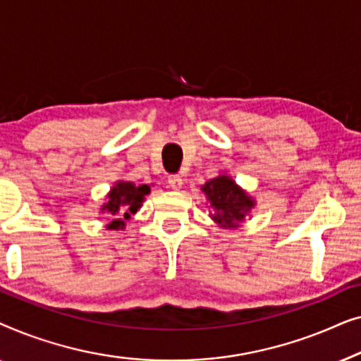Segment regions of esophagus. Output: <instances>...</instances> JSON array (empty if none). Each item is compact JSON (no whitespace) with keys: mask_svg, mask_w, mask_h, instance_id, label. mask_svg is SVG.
<instances>
[{"mask_svg":"<svg viewBox=\"0 0 361 361\" xmlns=\"http://www.w3.org/2000/svg\"><path fill=\"white\" fill-rule=\"evenodd\" d=\"M167 182H169V185L176 190L182 189V185H184V179H182V176H179V174L169 176V177H167Z\"/></svg>","mask_w":361,"mask_h":361,"instance_id":"obj_1","label":"esophagus"}]
</instances>
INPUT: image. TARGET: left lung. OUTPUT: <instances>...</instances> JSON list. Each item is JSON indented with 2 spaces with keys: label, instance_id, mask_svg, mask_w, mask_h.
Masks as SVG:
<instances>
[{
  "label": "left lung",
  "instance_id": "left-lung-1",
  "mask_svg": "<svg viewBox=\"0 0 361 361\" xmlns=\"http://www.w3.org/2000/svg\"><path fill=\"white\" fill-rule=\"evenodd\" d=\"M202 190L205 192L207 199L210 200V205L215 210V215L212 219L228 228L236 226L238 221L245 219V214H248L251 207L255 205L253 200L226 176H220L207 182Z\"/></svg>",
  "mask_w": 361,
  "mask_h": 361
}]
</instances>
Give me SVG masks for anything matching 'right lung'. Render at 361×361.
<instances>
[{
    "label": "right lung",
    "instance_id": "1",
    "mask_svg": "<svg viewBox=\"0 0 361 361\" xmlns=\"http://www.w3.org/2000/svg\"><path fill=\"white\" fill-rule=\"evenodd\" d=\"M149 190V185L136 187L131 182H118L108 194V202L102 209L106 210L111 216V224L108 225V228H123L125 220H130L131 215L136 214Z\"/></svg>",
    "mask_w": 361,
    "mask_h": 361
}]
</instances>
